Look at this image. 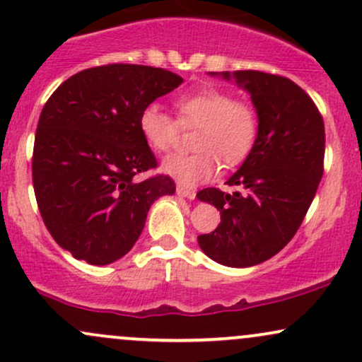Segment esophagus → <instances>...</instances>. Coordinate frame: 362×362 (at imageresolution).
<instances>
[{"label": "esophagus", "instance_id": "1", "mask_svg": "<svg viewBox=\"0 0 362 362\" xmlns=\"http://www.w3.org/2000/svg\"><path fill=\"white\" fill-rule=\"evenodd\" d=\"M177 194L180 195V197L189 199V201H194V199H195V192H194V190L184 189V187H177Z\"/></svg>", "mask_w": 362, "mask_h": 362}]
</instances>
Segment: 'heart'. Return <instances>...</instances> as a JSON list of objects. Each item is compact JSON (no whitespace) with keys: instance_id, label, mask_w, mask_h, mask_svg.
Segmentation results:
<instances>
[{"instance_id":"heart-1","label":"heart","mask_w":362,"mask_h":362,"mask_svg":"<svg viewBox=\"0 0 362 362\" xmlns=\"http://www.w3.org/2000/svg\"><path fill=\"white\" fill-rule=\"evenodd\" d=\"M177 118L156 103L139 112L138 126L153 151L173 148L182 127H199L194 136L192 155L165 158L161 170L178 184L194 187L216 175L219 161L235 167L250 155L259 136V115L250 102L233 98L230 91L204 88L175 98Z\"/></svg>"}]
</instances>
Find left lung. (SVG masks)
I'll return each instance as SVG.
<instances>
[{
    "instance_id": "left-lung-1",
    "label": "left lung",
    "mask_w": 362,
    "mask_h": 362,
    "mask_svg": "<svg viewBox=\"0 0 362 362\" xmlns=\"http://www.w3.org/2000/svg\"><path fill=\"white\" fill-rule=\"evenodd\" d=\"M235 80L250 95L259 136L238 172L226 180L243 192L209 189L199 201L213 204L221 223L197 242L209 259L252 267L281 252L296 235L323 175L325 127L313 100L294 81L262 71L209 73Z\"/></svg>"
}]
</instances>
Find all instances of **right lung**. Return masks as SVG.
Listing matches in <instances>:
<instances>
[{
  "mask_svg": "<svg viewBox=\"0 0 362 362\" xmlns=\"http://www.w3.org/2000/svg\"><path fill=\"white\" fill-rule=\"evenodd\" d=\"M184 81L161 68L107 64L73 74L37 124L32 178L45 228L59 247L91 265L119 260L138 242L149 207L175 194L139 132L144 107Z\"/></svg>",
  "mask_w": 362,
  "mask_h": 362,
  "instance_id": "add662e5",
  "label": "right lung"
}]
</instances>
